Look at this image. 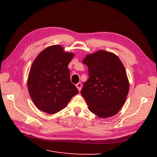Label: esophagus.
Here are the masks:
<instances>
[{"label":"esophagus","instance_id":"34e87169","mask_svg":"<svg viewBox=\"0 0 157 157\" xmlns=\"http://www.w3.org/2000/svg\"><path fill=\"white\" fill-rule=\"evenodd\" d=\"M76 86H77V88L78 90V91L80 92V90H81V89H82V84L80 83V82H78V83H77V84H76Z\"/></svg>","mask_w":157,"mask_h":157}]
</instances>
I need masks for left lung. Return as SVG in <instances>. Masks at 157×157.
Listing matches in <instances>:
<instances>
[{"mask_svg":"<svg viewBox=\"0 0 157 157\" xmlns=\"http://www.w3.org/2000/svg\"><path fill=\"white\" fill-rule=\"evenodd\" d=\"M89 78L81 95L89 110L99 118L115 115L124 105L129 92L125 68L115 54L99 50L83 59Z\"/></svg>","mask_w":157,"mask_h":157,"instance_id":"8db88e82","label":"left lung"}]
</instances>
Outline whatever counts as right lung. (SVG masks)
<instances>
[{
	"instance_id": "obj_1",
	"label": "right lung",
	"mask_w": 157,
	"mask_h": 157,
	"mask_svg": "<svg viewBox=\"0 0 157 157\" xmlns=\"http://www.w3.org/2000/svg\"><path fill=\"white\" fill-rule=\"evenodd\" d=\"M74 56L61 46L53 45L42 50L33 61L27 87L32 101L40 111L58 113L78 93L71 82L68 69Z\"/></svg>"
}]
</instances>
